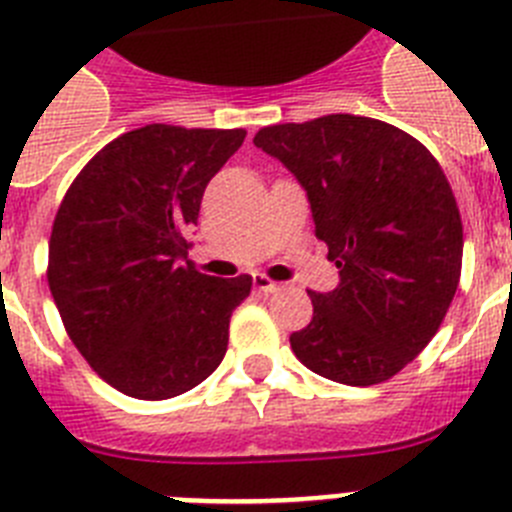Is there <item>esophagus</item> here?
Instances as JSON below:
<instances>
[{
    "label": "esophagus",
    "instance_id": "esophagus-1",
    "mask_svg": "<svg viewBox=\"0 0 512 512\" xmlns=\"http://www.w3.org/2000/svg\"><path fill=\"white\" fill-rule=\"evenodd\" d=\"M253 287L259 289V292H264V295H271V292H279L284 284L282 282H271V279L264 277V274H253Z\"/></svg>",
    "mask_w": 512,
    "mask_h": 512
}]
</instances>
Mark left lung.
Segmentation results:
<instances>
[{
  "mask_svg": "<svg viewBox=\"0 0 512 512\" xmlns=\"http://www.w3.org/2000/svg\"><path fill=\"white\" fill-rule=\"evenodd\" d=\"M253 143L302 184L341 277L310 292V325L289 336L295 356L351 387L395 377L459 287L464 233L443 169L413 135L359 115L271 125Z\"/></svg>",
  "mask_w": 512,
  "mask_h": 512,
  "instance_id": "1",
  "label": "left lung"
}]
</instances>
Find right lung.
Wrapping results in <instances>:
<instances>
[{"instance_id":"obj_1","label":"right lung","mask_w":512,"mask_h":512,"mask_svg":"<svg viewBox=\"0 0 512 512\" xmlns=\"http://www.w3.org/2000/svg\"><path fill=\"white\" fill-rule=\"evenodd\" d=\"M246 130L146 125L89 161L63 197L48 284L66 333L122 395L169 400L215 372L251 277L217 279L187 259L207 182Z\"/></svg>"}]
</instances>
